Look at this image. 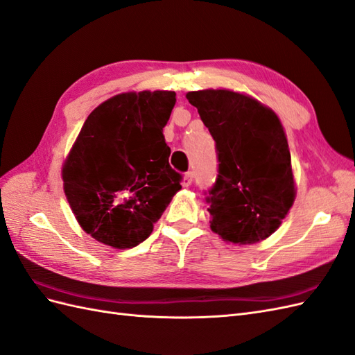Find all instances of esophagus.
Returning <instances> with one entry per match:
<instances>
[{
  "label": "esophagus",
  "mask_w": 355,
  "mask_h": 355,
  "mask_svg": "<svg viewBox=\"0 0 355 355\" xmlns=\"http://www.w3.org/2000/svg\"><path fill=\"white\" fill-rule=\"evenodd\" d=\"M193 179H194V173L193 171H188V173H185V176H184V180H182V185L189 187L191 184H193Z\"/></svg>",
  "instance_id": "34e87169"
}]
</instances>
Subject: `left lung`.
<instances>
[{
	"mask_svg": "<svg viewBox=\"0 0 355 355\" xmlns=\"http://www.w3.org/2000/svg\"><path fill=\"white\" fill-rule=\"evenodd\" d=\"M215 140L218 175L206 194L210 227L224 241L269 237L293 206L291 155L276 114L227 89L187 94Z\"/></svg>",
	"mask_w": 355,
	"mask_h": 355,
	"instance_id": "1",
	"label": "left lung"
}]
</instances>
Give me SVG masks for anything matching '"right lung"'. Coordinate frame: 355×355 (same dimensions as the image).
Segmentation results:
<instances>
[{
  "label": "right lung",
  "mask_w": 355,
  "mask_h": 355,
  "mask_svg": "<svg viewBox=\"0 0 355 355\" xmlns=\"http://www.w3.org/2000/svg\"><path fill=\"white\" fill-rule=\"evenodd\" d=\"M175 103L173 91L121 94L85 121L62 179L76 219L95 241L137 246L182 188L162 134Z\"/></svg>",
  "instance_id": "right-lung-1"
}]
</instances>
